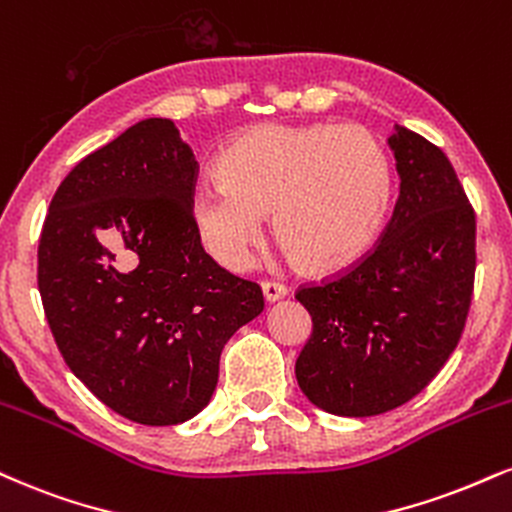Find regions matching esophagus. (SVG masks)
Instances as JSON below:
<instances>
[{
    "label": "esophagus",
    "mask_w": 512,
    "mask_h": 512,
    "mask_svg": "<svg viewBox=\"0 0 512 512\" xmlns=\"http://www.w3.org/2000/svg\"><path fill=\"white\" fill-rule=\"evenodd\" d=\"M262 293H264V300H267V303H276V300L286 298L288 288L283 286V283H276V281H262Z\"/></svg>",
    "instance_id": "1"
}]
</instances>
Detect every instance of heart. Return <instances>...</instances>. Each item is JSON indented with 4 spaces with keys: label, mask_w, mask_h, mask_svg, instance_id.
Segmentation results:
<instances>
[{
    "label": "heart",
    "mask_w": 512,
    "mask_h": 512,
    "mask_svg": "<svg viewBox=\"0 0 512 512\" xmlns=\"http://www.w3.org/2000/svg\"><path fill=\"white\" fill-rule=\"evenodd\" d=\"M217 183L193 197V221L221 267H248L264 217L293 260L336 272L365 255L391 195V164L372 131L355 123H262L214 162Z\"/></svg>",
    "instance_id": "heart-1"
}]
</instances>
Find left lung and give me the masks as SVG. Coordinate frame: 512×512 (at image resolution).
Masks as SVG:
<instances>
[{
	"label": "left lung",
	"instance_id": "8db88e82",
	"mask_svg": "<svg viewBox=\"0 0 512 512\" xmlns=\"http://www.w3.org/2000/svg\"><path fill=\"white\" fill-rule=\"evenodd\" d=\"M386 143L400 193L379 245L348 274L295 293L312 317L295 379L338 417L415 398L458 346L472 300L474 212L451 162L398 123Z\"/></svg>",
	"mask_w": 512,
	"mask_h": 512
}]
</instances>
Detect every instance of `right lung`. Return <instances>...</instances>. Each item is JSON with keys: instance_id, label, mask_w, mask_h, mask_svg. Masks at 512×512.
I'll return each mask as SVG.
<instances>
[{"instance_id": "add662e5", "label": "right lung", "mask_w": 512, "mask_h": 512, "mask_svg": "<svg viewBox=\"0 0 512 512\" xmlns=\"http://www.w3.org/2000/svg\"><path fill=\"white\" fill-rule=\"evenodd\" d=\"M197 162L171 119L138 121L73 166L49 202L38 288L66 365L147 427L195 417L226 341L264 310L193 221Z\"/></svg>"}]
</instances>
